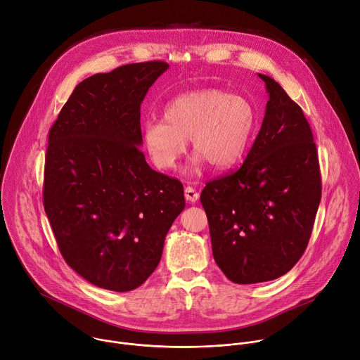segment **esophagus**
Returning <instances> with one entry per match:
<instances>
[{
  "label": "esophagus",
  "mask_w": 360,
  "mask_h": 360,
  "mask_svg": "<svg viewBox=\"0 0 360 360\" xmlns=\"http://www.w3.org/2000/svg\"><path fill=\"white\" fill-rule=\"evenodd\" d=\"M185 198H186V200H189V202H196L198 199H199V193L196 192V189L195 188H192V186H186L185 188Z\"/></svg>",
  "instance_id": "obj_1"
}]
</instances>
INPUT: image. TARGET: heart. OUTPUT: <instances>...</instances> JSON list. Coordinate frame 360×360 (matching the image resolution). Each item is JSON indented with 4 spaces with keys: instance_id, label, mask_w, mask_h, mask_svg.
I'll list each match as a JSON object with an SVG mask.
<instances>
[{
    "instance_id": "b5f03b06",
    "label": "heart",
    "mask_w": 360,
    "mask_h": 360,
    "mask_svg": "<svg viewBox=\"0 0 360 360\" xmlns=\"http://www.w3.org/2000/svg\"><path fill=\"white\" fill-rule=\"evenodd\" d=\"M255 128L256 112L245 96L203 88L172 98L162 121L146 120L142 139L150 161L162 171L176 168L188 138L195 149L191 172L208 162L225 169L243 157Z\"/></svg>"
}]
</instances>
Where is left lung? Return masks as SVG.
Instances as JSON below:
<instances>
[{
	"label": "left lung",
	"instance_id": "8db88e82",
	"mask_svg": "<svg viewBox=\"0 0 360 360\" xmlns=\"http://www.w3.org/2000/svg\"><path fill=\"white\" fill-rule=\"evenodd\" d=\"M261 131L242 167L200 193L214 259L240 285L289 272L309 242L322 196L312 129L302 108L271 77Z\"/></svg>",
	"mask_w": 360,
	"mask_h": 360
}]
</instances>
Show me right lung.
<instances>
[{
	"label": "right lung",
	"mask_w": 360,
	"mask_h": 360,
	"mask_svg": "<svg viewBox=\"0 0 360 360\" xmlns=\"http://www.w3.org/2000/svg\"><path fill=\"white\" fill-rule=\"evenodd\" d=\"M168 67L128 64L84 79L49 129L44 210L65 262L102 289L141 286L185 208L182 184L139 149L141 104Z\"/></svg>",
	"instance_id": "add662e5"
}]
</instances>
